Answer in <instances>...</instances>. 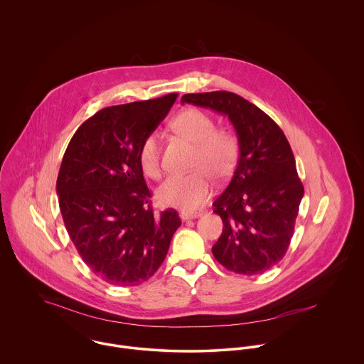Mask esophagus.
<instances>
[{
    "instance_id": "34e87169",
    "label": "esophagus",
    "mask_w": 364,
    "mask_h": 364,
    "mask_svg": "<svg viewBox=\"0 0 364 364\" xmlns=\"http://www.w3.org/2000/svg\"><path fill=\"white\" fill-rule=\"evenodd\" d=\"M200 217V213H189V211H182L181 213V218L185 221V220H192V218H198Z\"/></svg>"
}]
</instances>
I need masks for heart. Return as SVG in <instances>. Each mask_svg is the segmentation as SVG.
Returning a JSON list of instances; mask_svg holds the SVG:
<instances>
[{"instance_id":"obj_1","label":"heart","mask_w":364,"mask_h":364,"mask_svg":"<svg viewBox=\"0 0 364 364\" xmlns=\"http://www.w3.org/2000/svg\"><path fill=\"white\" fill-rule=\"evenodd\" d=\"M171 127L182 137L195 144L192 168L186 175L169 176L158 189L156 198L162 206L193 211L200 208L211 195L213 183L225 179L234 169L240 154V140L234 130L215 127L213 117L195 107L179 112ZM139 162L143 172L151 178L161 173L159 139L156 133L144 137L139 149Z\"/></svg>"}]
</instances>
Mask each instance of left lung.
I'll return each instance as SVG.
<instances>
[{
    "label": "left lung",
    "instance_id": "1",
    "mask_svg": "<svg viewBox=\"0 0 364 364\" xmlns=\"http://www.w3.org/2000/svg\"><path fill=\"white\" fill-rule=\"evenodd\" d=\"M182 104L228 116L240 140L234 175L213 202L224 224L213 255L231 272L263 273L286 255L304 196L291 147L273 119L234 92L186 94Z\"/></svg>",
    "mask_w": 364,
    "mask_h": 364
}]
</instances>
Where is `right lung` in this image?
<instances>
[{"mask_svg": "<svg viewBox=\"0 0 364 364\" xmlns=\"http://www.w3.org/2000/svg\"><path fill=\"white\" fill-rule=\"evenodd\" d=\"M178 94L109 106L73 136L57 176L67 232L87 266L114 286L149 280L169 250L181 218L173 208L156 214L139 149Z\"/></svg>", "mask_w": 364, "mask_h": 364, "instance_id": "1", "label": "right lung"}]
</instances>
